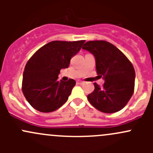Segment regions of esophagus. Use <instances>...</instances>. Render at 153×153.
Instances as JSON below:
<instances>
[{
    "instance_id": "1",
    "label": "esophagus",
    "mask_w": 153,
    "mask_h": 153,
    "mask_svg": "<svg viewBox=\"0 0 153 153\" xmlns=\"http://www.w3.org/2000/svg\"><path fill=\"white\" fill-rule=\"evenodd\" d=\"M77 84H84V81H77Z\"/></svg>"
}]
</instances>
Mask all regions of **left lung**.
<instances>
[{"label": "left lung", "mask_w": 153, "mask_h": 153, "mask_svg": "<svg viewBox=\"0 0 153 153\" xmlns=\"http://www.w3.org/2000/svg\"><path fill=\"white\" fill-rule=\"evenodd\" d=\"M82 49L95 56L97 74L104 84L94 83L95 89L87 95L88 101L98 110L113 113L122 109L134 92L135 72L132 63L113 44L105 41H91Z\"/></svg>", "instance_id": "obj_1"}]
</instances>
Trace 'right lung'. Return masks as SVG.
<instances>
[{
  "label": "right lung",
  "instance_id": "add662e5",
  "mask_svg": "<svg viewBox=\"0 0 153 153\" xmlns=\"http://www.w3.org/2000/svg\"><path fill=\"white\" fill-rule=\"evenodd\" d=\"M85 41H54L40 48L29 58L23 74L22 91L31 106L41 112H50L64 105L75 85V81H58L61 69L68 68L70 60Z\"/></svg>",
  "mask_w": 153,
  "mask_h": 153
}]
</instances>
